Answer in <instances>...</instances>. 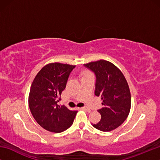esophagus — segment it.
<instances>
[{
	"mask_svg": "<svg viewBox=\"0 0 160 160\" xmlns=\"http://www.w3.org/2000/svg\"><path fill=\"white\" fill-rule=\"evenodd\" d=\"M81 109H83V110H86V111H88V112H90V109H89V108H88V107H83L81 108Z\"/></svg>",
	"mask_w": 160,
	"mask_h": 160,
	"instance_id": "obj_1",
	"label": "esophagus"
}]
</instances>
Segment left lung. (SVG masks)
<instances>
[{"label":"left lung","mask_w":160,"mask_h":160,"mask_svg":"<svg viewBox=\"0 0 160 160\" xmlns=\"http://www.w3.org/2000/svg\"><path fill=\"white\" fill-rule=\"evenodd\" d=\"M84 66L95 74L94 94L102 100V109L98 110L101 120L92 126L104 132L114 130L124 122L131 110L128 82L121 70L109 61L99 60L84 64Z\"/></svg>","instance_id":"1"}]
</instances>
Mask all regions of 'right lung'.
<instances>
[{"label": "right lung", "mask_w": 160, "mask_h": 160, "mask_svg": "<svg viewBox=\"0 0 160 160\" xmlns=\"http://www.w3.org/2000/svg\"><path fill=\"white\" fill-rule=\"evenodd\" d=\"M75 66L60 63L46 65L34 78L29 91V107L33 117L47 131L61 132L73 123L77 111L58 102Z\"/></svg>", "instance_id": "1"}]
</instances>
